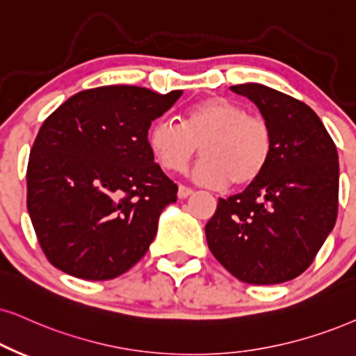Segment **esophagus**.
<instances>
[{"mask_svg":"<svg viewBox=\"0 0 356 356\" xmlns=\"http://www.w3.org/2000/svg\"><path fill=\"white\" fill-rule=\"evenodd\" d=\"M193 193V191L191 187H186V186H179V192H177V195H179V199H187L188 195H192Z\"/></svg>","mask_w":356,"mask_h":356,"instance_id":"obj_1","label":"esophagus"}]
</instances>
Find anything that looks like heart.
<instances>
[{
	"mask_svg": "<svg viewBox=\"0 0 356 356\" xmlns=\"http://www.w3.org/2000/svg\"><path fill=\"white\" fill-rule=\"evenodd\" d=\"M147 146L159 165L182 172L200 147L204 159L195 179L220 187L230 182L241 188L254 184L268 168L273 154V131L261 116L223 97L193 103L182 113L181 124L159 120L149 128Z\"/></svg>",
	"mask_w": 356,
	"mask_h": 356,
	"instance_id": "obj_1",
	"label": "heart"
}]
</instances>
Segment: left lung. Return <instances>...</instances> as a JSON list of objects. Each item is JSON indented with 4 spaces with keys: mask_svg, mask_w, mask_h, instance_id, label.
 Wrapping results in <instances>:
<instances>
[{
    "mask_svg": "<svg viewBox=\"0 0 356 356\" xmlns=\"http://www.w3.org/2000/svg\"><path fill=\"white\" fill-rule=\"evenodd\" d=\"M259 108L273 154L254 184L218 199L205 225L211 254L248 284H279L307 269L339 213V154L312 108L259 83L230 87Z\"/></svg>",
    "mask_w": 356,
    "mask_h": 356,
    "instance_id": "8db88e82",
    "label": "left lung"
}]
</instances>
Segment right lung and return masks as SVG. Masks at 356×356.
<instances>
[{
	"label": "right lung",
	"mask_w": 356,
	"mask_h": 356,
	"mask_svg": "<svg viewBox=\"0 0 356 356\" xmlns=\"http://www.w3.org/2000/svg\"><path fill=\"white\" fill-rule=\"evenodd\" d=\"M182 95L133 85L79 92L40 126L28 163V211L52 266L88 281L133 268L177 186L147 146L152 121Z\"/></svg>",
	"instance_id": "1"
}]
</instances>
